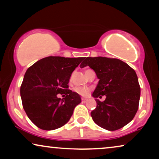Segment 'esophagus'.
I'll return each mask as SVG.
<instances>
[{"mask_svg": "<svg viewBox=\"0 0 159 159\" xmlns=\"http://www.w3.org/2000/svg\"><path fill=\"white\" fill-rule=\"evenodd\" d=\"M88 101V99L84 98H82V103H86V102Z\"/></svg>", "mask_w": 159, "mask_h": 159, "instance_id": "esophagus-1", "label": "esophagus"}]
</instances>
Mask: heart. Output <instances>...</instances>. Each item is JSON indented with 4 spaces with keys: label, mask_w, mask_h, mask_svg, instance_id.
Instances as JSON below:
<instances>
[{
    "label": "heart",
    "mask_w": 159,
    "mask_h": 159,
    "mask_svg": "<svg viewBox=\"0 0 159 159\" xmlns=\"http://www.w3.org/2000/svg\"><path fill=\"white\" fill-rule=\"evenodd\" d=\"M90 70H91V69H86L84 71V73ZM74 91L80 95H82V96H87V95H88L89 93L90 92V89L89 88H86V87H75L74 88Z\"/></svg>",
    "instance_id": "1"
}]
</instances>
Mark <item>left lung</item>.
Segmentation results:
<instances>
[{"label": "left lung", "mask_w": 159, "mask_h": 159, "mask_svg": "<svg viewBox=\"0 0 159 159\" xmlns=\"http://www.w3.org/2000/svg\"><path fill=\"white\" fill-rule=\"evenodd\" d=\"M86 66L93 69L99 79L93 96H106L104 101L95 99L93 120L110 131L125 127L133 119L139 106L140 87L135 71L122 61L101 56L86 58L80 67Z\"/></svg>", "instance_id": "1"}]
</instances>
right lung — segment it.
<instances>
[{
  "instance_id": "obj_1",
  "label": "right lung",
  "mask_w": 159,
  "mask_h": 159,
  "mask_svg": "<svg viewBox=\"0 0 159 159\" xmlns=\"http://www.w3.org/2000/svg\"><path fill=\"white\" fill-rule=\"evenodd\" d=\"M83 57L48 56L29 67L20 88L22 106L34 125L44 130L61 127L81 103L79 94L69 90L71 73ZM58 94L65 97L61 99Z\"/></svg>"
}]
</instances>
